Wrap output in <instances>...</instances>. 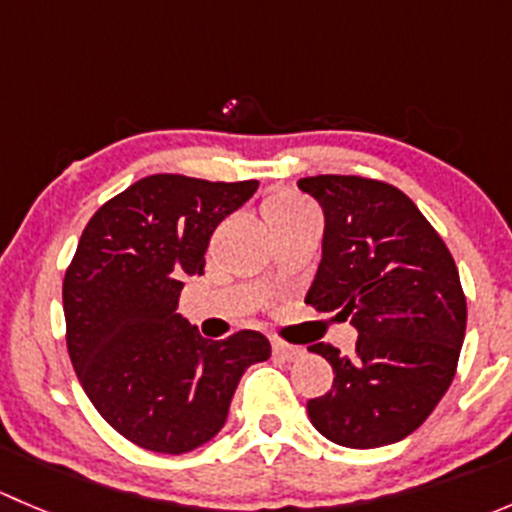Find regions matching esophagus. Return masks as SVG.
Instances as JSON below:
<instances>
[{
    "label": "esophagus",
    "instance_id": "obj_1",
    "mask_svg": "<svg viewBox=\"0 0 512 512\" xmlns=\"http://www.w3.org/2000/svg\"><path fill=\"white\" fill-rule=\"evenodd\" d=\"M272 349H275L277 356H282V359H287V361H294L297 356L304 354L302 347H294V344L282 342V339H272Z\"/></svg>",
    "mask_w": 512,
    "mask_h": 512
}]
</instances>
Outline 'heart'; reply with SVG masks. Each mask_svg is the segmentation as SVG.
<instances>
[{"mask_svg":"<svg viewBox=\"0 0 512 512\" xmlns=\"http://www.w3.org/2000/svg\"><path fill=\"white\" fill-rule=\"evenodd\" d=\"M302 210H309V205L292 193L275 195V198L267 200V205H265L267 223H272V220H280V218H289V215H297V213H302Z\"/></svg>","mask_w":512,"mask_h":512,"instance_id":"obj_1","label":"heart"}]
</instances>
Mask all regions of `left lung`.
I'll return each instance as SVG.
<instances>
[{
    "mask_svg": "<svg viewBox=\"0 0 512 512\" xmlns=\"http://www.w3.org/2000/svg\"><path fill=\"white\" fill-rule=\"evenodd\" d=\"M324 210L322 262L304 302L359 332L356 352L312 344L334 384L307 401L314 428L347 448L414 433L456 376L466 337L458 267L409 195L361 175L299 180Z\"/></svg>",
    "mask_w": 512,
    "mask_h": 512,
    "instance_id": "left-lung-1",
    "label": "left lung"
}]
</instances>
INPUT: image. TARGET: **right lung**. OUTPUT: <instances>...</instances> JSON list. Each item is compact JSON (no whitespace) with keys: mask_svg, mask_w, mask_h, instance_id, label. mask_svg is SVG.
Listing matches in <instances>:
<instances>
[{"mask_svg":"<svg viewBox=\"0 0 512 512\" xmlns=\"http://www.w3.org/2000/svg\"><path fill=\"white\" fill-rule=\"evenodd\" d=\"M257 180L141 178L84 227L64 277L71 364L108 426L156 453H188L225 426L245 369L270 359L265 334L213 342L180 317L185 275H203L210 235Z\"/></svg>","mask_w":512,"mask_h":512,"instance_id":"add662e5","label":"right lung"}]
</instances>
